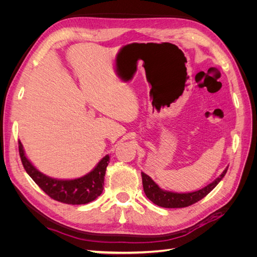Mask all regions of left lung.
<instances>
[{
  "instance_id": "1",
  "label": "left lung",
  "mask_w": 257,
  "mask_h": 257,
  "mask_svg": "<svg viewBox=\"0 0 257 257\" xmlns=\"http://www.w3.org/2000/svg\"><path fill=\"white\" fill-rule=\"evenodd\" d=\"M227 169L228 167L225 168V170L219 178H216L212 183L208 184L201 190L192 192V193H181V194L168 192V191L160 189L159 185L155 183L149 176L142 173L144 191L146 193V196L149 198L153 204L158 205L160 207H163V208L189 207L193 204L197 203V201H199L200 199H203L205 196H207L208 194L215 188L217 183L222 180L225 174H226Z\"/></svg>"
}]
</instances>
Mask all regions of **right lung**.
I'll return each instance as SVG.
<instances>
[{"mask_svg":"<svg viewBox=\"0 0 257 257\" xmlns=\"http://www.w3.org/2000/svg\"><path fill=\"white\" fill-rule=\"evenodd\" d=\"M19 154L28 175L52 199L67 205H83L97 198L104 190L106 168L109 163V155L99 161L96 167L81 178L73 180H59L42 174L32 165L23 151L21 143H18Z\"/></svg>","mask_w":257,"mask_h":257,"instance_id":"1","label":"right lung"}]
</instances>
